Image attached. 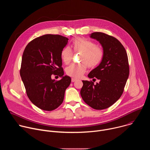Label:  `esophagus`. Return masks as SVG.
Masks as SVG:
<instances>
[{"mask_svg": "<svg viewBox=\"0 0 150 150\" xmlns=\"http://www.w3.org/2000/svg\"><path fill=\"white\" fill-rule=\"evenodd\" d=\"M71 81H72V82H75V81H76V79H75V78H72Z\"/></svg>", "mask_w": 150, "mask_h": 150, "instance_id": "obj_1", "label": "esophagus"}]
</instances>
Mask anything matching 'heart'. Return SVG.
<instances>
[{
  "instance_id": "1",
  "label": "heart",
  "mask_w": 150,
  "mask_h": 150,
  "mask_svg": "<svg viewBox=\"0 0 150 150\" xmlns=\"http://www.w3.org/2000/svg\"><path fill=\"white\" fill-rule=\"evenodd\" d=\"M72 47L75 53H81L79 62L81 63L72 64L66 68V74L69 76L80 78L86 71L87 67L93 68L97 67L103 59V49L90 40L81 37L76 38L72 41ZM60 56L63 62L68 65L72 60L73 53L69 47H65L62 49Z\"/></svg>"
}]
</instances>
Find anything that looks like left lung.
Returning <instances> with one entry per match:
<instances>
[{
	"mask_svg": "<svg viewBox=\"0 0 150 150\" xmlns=\"http://www.w3.org/2000/svg\"><path fill=\"white\" fill-rule=\"evenodd\" d=\"M90 37L99 41L103 49V57L100 65L88 75L97 78L99 83L82 81L81 96L85 103L96 110L109 108L123 94L129 74L126 51L121 42L114 37L95 32Z\"/></svg>",
	"mask_w": 150,
	"mask_h": 150,
	"instance_id": "left-lung-1",
	"label": "left lung"
}]
</instances>
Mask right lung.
<instances>
[{
	"mask_svg": "<svg viewBox=\"0 0 150 150\" xmlns=\"http://www.w3.org/2000/svg\"><path fill=\"white\" fill-rule=\"evenodd\" d=\"M68 40L60 35L46 34L30 41L23 52L20 75L28 97L41 110L57 109L71 83V78L63 76L60 56ZM53 74L62 79L52 80Z\"/></svg>",
	"mask_w": 150,
	"mask_h": 150,
	"instance_id": "1",
	"label": "right lung"
}]
</instances>
